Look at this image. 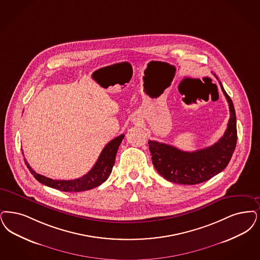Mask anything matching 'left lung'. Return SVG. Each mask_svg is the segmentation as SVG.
<instances>
[{
	"label": "left lung",
	"mask_w": 260,
	"mask_h": 260,
	"mask_svg": "<svg viewBox=\"0 0 260 260\" xmlns=\"http://www.w3.org/2000/svg\"><path fill=\"white\" fill-rule=\"evenodd\" d=\"M219 84L229 103L230 118L226 131L218 142L196 152H185L174 146L149 140L153 165L167 181L197 185L208 181L228 167L237 142L236 114L230 96Z\"/></svg>",
	"instance_id": "left-lung-1"
}]
</instances>
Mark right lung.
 Returning <instances> with one entry per match:
<instances>
[{"instance_id":"right-lung-1","label":"right lung","mask_w":260,"mask_h":260,"mask_svg":"<svg viewBox=\"0 0 260 260\" xmlns=\"http://www.w3.org/2000/svg\"><path fill=\"white\" fill-rule=\"evenodd\" d=\"M124 136L125 135H119L118 137L112 139L108 144H106L93 168L84 176L74 180H54L43 176L39 173H36V171L31 169L26 159L24 160L32 176L43 185L67 192L84 191L99 187L107 180L112 171L116 154Z\"/></svg>"}]
</instances>
